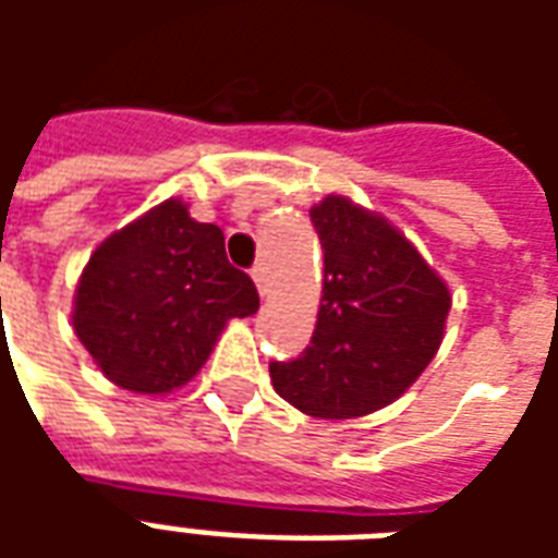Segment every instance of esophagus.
<instances>
[{
    "instance_id": "34e87169",
    "label": "esophagus",
    "mask_w": 558,
    "mask_h": 558,
    "mask_svg": "<svg viewBox=\"0 0 558 558\" xmlns=\"http://www.w3.org/2000/svg\"><path fill=\"white\" fill-rule=\"evenodd\" d=\"M251 278H254L259 295L266 299V295H268V271H266V266H256L254 271H251Z\"/></svg>"
}]
</instances>
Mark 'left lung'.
I'll use <instances>...</instances> for the list:
<instances>
[{"label":"left lung","instance_id":"1","mask_svg":"<svg viewBox=\"0 0 558 558\" xmlns=\"http://www.w3.org/2000/svg\"><path fill=\"white\" fill-rule=\"evenodd\" d=\"M323 302L311 347L271 362L280 398L314 418H359L398 400L433 362L451 292L386 218L331 194L311 208Z\"/></svg>","mask_w":558,"mask_h":558}]
</instances>
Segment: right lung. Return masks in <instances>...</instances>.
I'll list each match as a JSON object with an SVG mask.
<instances>
[{
    "label": "right lung",
    "instance_id": "right-lung-1",
    "mask_svg": "<svg viewBox=\"0 0 558 558\" xmlns=\"http://www.w3.org/2000/svg\"><path fill=\"white\" fill-rule=\"evenodd\" d=\"M256 311L254 280L230 266L220 227L167 199L95 247L71 319L110 383L167 395L194 379L232 316Z\"/></svg>",
    "mask_w": 558,
    "mask_h": 558
}]
</instances>
